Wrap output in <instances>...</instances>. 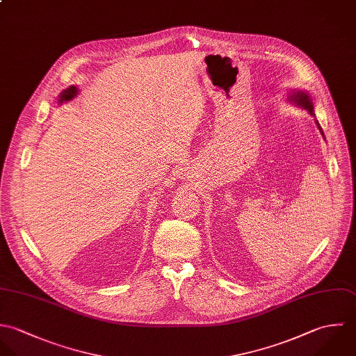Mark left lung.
I'll return each mask as SVG.
<instances>
[{"label": "left lung", "instance_id": "left-lung-1", "mask_svg": "<svg viewBox=\"0 0 356 356\" xmlns=\"http://www.w3.org/2000/svg\"><path fill=\"white\" fill-rule=\"evenodd\" d=\"M287 100H289V103H291V104H294V106H297V107H300V108H302V110H307L312 117H315V114H314L312 97H311V95H309L307 90L291 89V90L289 92V95H287ZM315 124H316V127H318V129H319L322 138L325 139V135H323V131H322L319 122L316 121Z\"/></svg>", "mask_w": 356, "mask_h": 356}]
</instances>
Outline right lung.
<instances>
[{"instance_id": "right-lung-1", "label": "right lung", "mask_w": 356, "mask_h": 356, "mask_svg": "<svg viewBox=\"0 0 356 356\" xmlns=\"http://www.w3.org/2000/svg\"><path fill=\"white\" fill-rule=\"evenodd\" d=\"M76 95H78V88H76L75 85L69 86L67 89L62 90L60 95L58 96V104H63V103H66V102H70Z\"/></svg>"}]
</instances>
